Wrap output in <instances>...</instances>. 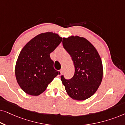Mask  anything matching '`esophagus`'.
<instances>
[{
  "instance_id": "34e87169",
  "label": "esophagus",
  "mask_w": 125,
  "mask_h": 125,
  "mask_svg": "<svg viewBox=\"0 0 125 125\" xmlns=\"http://www.w3.org/2000/svg\"><path fill=\"white\" fill-rule=\"evenodd\" d=\"M60 74H62V73H63V70H62V69H61L60 71Z\"/></svg>"
}]
</instances>
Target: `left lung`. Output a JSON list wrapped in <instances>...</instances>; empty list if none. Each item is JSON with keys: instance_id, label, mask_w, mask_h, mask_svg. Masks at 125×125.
Here are the masks:
<instances>
[{"instance_id": "left-lung-1", "label": "left lung", "mask_w": 125, "mask_h": 125, "mask_svg": "<svg viewBox=\"0 0 125 125\" xmlns=\"http://www.w3.org/2000/svg\"><path fill=\"white\" fill-rule=\"evenodd\" d=\"M64 49L71 56L74 65V76L61 81L68 94L73 100H86L95 93L101 83L103 66L95 47L84 37L71 36L63 38Z\"/></svg>"}]
</instances>
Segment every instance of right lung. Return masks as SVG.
<instances>
[{"instance_id":"1","label":"right lung","mask_w":125,"mask_h":125,"mask_svg":"<svg viewBox=\"0 0 125 125\" xmlns=\"http://www.w3.org/2000/svg\"><path fill=\"white\" fill-rule=\"evenodd\" d=\"M62 37L51 32L33 37L21 49L15 66L19 85L25 93L37 96L45 91L60 72L53 68L50 53L62 42Z\"/></svg>"}]
</instances>
